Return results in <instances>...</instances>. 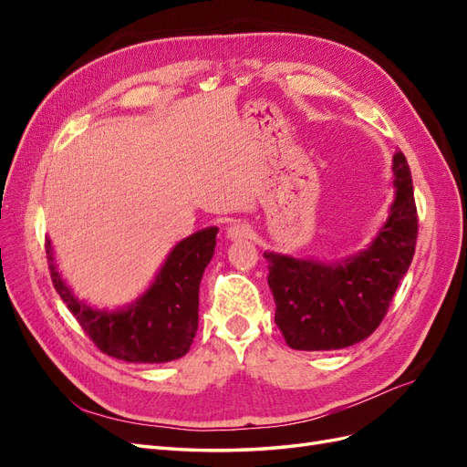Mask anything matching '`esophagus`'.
<instances>
[{
    "label": "esophagus",
    "mask_w": 467,
    "mask_h": 467,
    "mask_svg": "<svg viewBox=\"0 0 467 467\" xmlns=\"http://www.w3.org/2000/svg\"><path fill=\"white\" fill-rule=\"evenodd\" d=\"M225 235H228L230 239H245V237L251 235V225L247 222L237 220V222L228 225V230H225Z\"/></svg>",
    "instance_id": "esophagus-1"
}]
</instances>
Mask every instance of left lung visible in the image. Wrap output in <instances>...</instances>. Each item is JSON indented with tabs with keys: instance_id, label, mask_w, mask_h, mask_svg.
I'll return each mask as SVG.
<instances>
[{
	"instance_id": "1",
	"label": "left lung",
	"mask_w": 467,
	"mask_h": 467,
	"mask_svg": "<svg viewBox=\"0 0 467 467\" xmlns=\"http://www.w3.org/2000/svg\"><path fill=\"white\" fill-rule=\"evenodd\" d=\"M395 199L372 244L337 263L266 251L275 321L290 348L337 350L370 337L415 255L417 206L403 151L393 153Z\"/></svg>"
}]
</instances>
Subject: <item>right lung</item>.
I'll return each instance as SVG.
<instances>
[{"instance_id":"right-lung-1","label":"right lung","mask_w":467,"mask_h":467,"mask_svg":"<svg viewBox=\"0 0 467 467\" xmlns=\"http://www.w3.org/2000/svg\"><path fill=\"white\" fill-rule=\"evenodd\" d=\"M218 228H206L179 242L169 253L151 286L122 309H97L76 298L54 265L50 242L47 257L56 292L97 348L124 362L160 364L185 357L199 329V288L212 255Z\"/></svg>"}]
</instances>
